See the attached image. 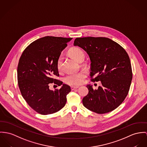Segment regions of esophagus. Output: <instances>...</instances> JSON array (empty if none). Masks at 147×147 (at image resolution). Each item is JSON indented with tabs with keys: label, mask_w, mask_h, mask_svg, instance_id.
Here are the masks:
<instances>
[{
	"label": "esophagus",
	"mask_w": 147,
	"mask_h": 147,
	"mask_svg": "<svg viewBox=\"0 0 147 147\" xmlns=\"http://www.w3.org/2000/svg\"><path fill=\"white\" fill-rule=\"evenodd\" d=\"M79 88V87H78V86H77V87L71 86V90H76V89H77V88Z\"/></svg>",
	"instance_id": "34e87169"
}]
</instances>
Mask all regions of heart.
<instances>
[{
  "label": "heart",
  "instance_id": "1",
  "mask_svg": "<svg viewBox=\"0 0 147 147\" xmlns=\"http://www.w3.org/2000/svg\"><path fill=\"white\" fill-rule=\"evenodd\" d=\"M69 54L79 63L82 62L84 59V53L83 51L78 47H73L69 50ZM63 57L61 55L58 57L57 61V69L60 71L62 68ZM86 77V74L84 71H79L78 73H71L68 74L64 78L65 83L70 86H79L82 84Z\"/></svg>",
  "mask_w": 147,
  "mask_h": 147
}]
</instances>
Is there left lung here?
Segmentation results:
<instances>
[{
    "mask_svg": "<svg viewBox=\"0 0 147 147\" xmlns=\"http://www.w3.org/2000/svg\"><path fill=\"white\" fill-rule=\"evenodd\" d=\"M74 45L87 52L90 58V78L101 82V86L93 90L83 100L85 107L96 113H107L119 106L126 98L133 78L130 58L124 49L106 37L76 38Z\"/></svg>",
    "mask_w": 147,
    "mask_h": 147,
    "instance_id": "obj_1",
    "label": "left lung"
}]
</instances>
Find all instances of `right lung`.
Returning a JSON list of instances; mask_svg holds the SVG:
<instances>
[{"label": "right lung", "mask_w": 147, "mask_h": 147, "mask_svg": "<svg viewBox=\"0 0 147 147\" xmlns=\"http://www.w3.org/2000/svg\"><path fill=\"white\" fill-rule=\"evenodd\" d=\"M72 38L46 36L32 42L23 51L17 68L18 83L23 98L37 113H55L64 107L69 86L54 79L59 76L57 61ZM59 86L50 90L49 83Z\"/></svg>", "instance_id": "1"}]
</instances>
